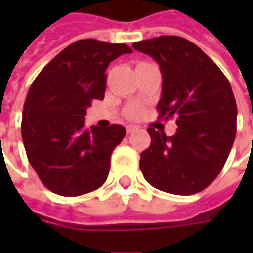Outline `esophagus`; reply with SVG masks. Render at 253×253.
Masks as SVG:
<instances>
[{
  "mask_svg": "<svg viewBox=\"0 0 253 253\" xmlns=\"http://www.w3.org/2000/svg\"><path fill=\"white\" fill-rule=\"evenodd\" d=\"M139 130V127L135 126V125H128V126L126 127V131L127 134H132V132H135Z\"/></svg>",
  "mask_w": 253,
  "mask_h": 253,
  "instance_id": "34e87169",
  "label": "esophagus"
}]
</instances>
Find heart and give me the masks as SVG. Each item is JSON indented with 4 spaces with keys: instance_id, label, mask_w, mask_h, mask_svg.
Instances as JSON below:
<instances>
[{
    "instance_id": "1",
    "label": "heart",
    "mask_w": 253,
    "mask_h": 253,
    "mask_svg": "<svg viewBox=\"0 0 253 253\" xmlns=\"http://www.w3.org/2000/svg\"><path fill=\"white\" fill-rule=\"evenodd\" d=\"M130 115H131V116H138V115H139V110H138V108H134V110H132L131 112H130Z\"/></svg>"
}]
</instances>
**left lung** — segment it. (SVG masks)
<instances>
[{
	"label": "left lung",
	"mask_w": 253,
	"mask_h": 253,
	"mask_svg": "<svg viewBox=\"0 0 253 253\" xmlns=\"http://www.w3.org/2000/svg\"><path fill=\"white\" fill-rule=\"evenodd\" d=\"M132 47L156 59L163 74L159 118L176 116L175 135L148 128L152 142L141 153L143 177L157 190L192 195L210 186L236 138L237 105L221 69L192 42L159 36Z\"/></svg>",
	"instance_id": "left-lung-1"
}]
</instances>
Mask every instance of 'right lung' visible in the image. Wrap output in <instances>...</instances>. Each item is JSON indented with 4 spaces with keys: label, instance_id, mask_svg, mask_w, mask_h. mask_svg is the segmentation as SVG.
I'll list each match as a JSON object with an SVG mask.
<instances>
[{
    "label": "right lung",
    "instance_id": "1",
    "mask_svg": "<svg viewBox=\"0 0 253 253\" xmlns=\"http://www.w3.org/2000/svg\"><path fill=\"white\" fill-rule=\"evenodd\" d=\"M132 50L123 43L83 39L43 67L27 94L21 135L30 164L54 194L78 196L97 190L111 154L126 135L121 125L85 127L86 108L104 99L105 70Z\"/></svg>",
    "mask_w": 253,
    "mask_h": 253
}]
</instances>
